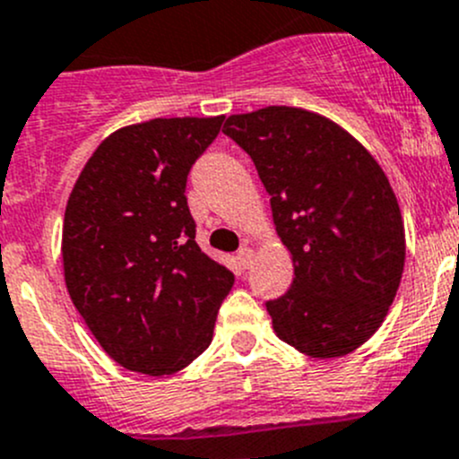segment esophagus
I'll return each mask as SVG.
<instances>
[{"label": "esophagus", "mask_w": 459, "mask_h": 459, "mask_svg": "<svg viewBox=\"0 0 459 459\" xmlns=\"http://www.w3.org/2000/svg\"><path fill=\"white\" fill-rule=\"evenodd\" d=\"M237 259H238V264L243 265V268H247V265L252 264V250H250V247H241V250L237 252Z\"/></svg>", "instance_id": "obj_1"}]
</instances>
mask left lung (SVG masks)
<instances>
[{
  "instance_id": "1",
  "label": "left lung",
  "mask_w": 459,
  "mask_h": 459,
  "mask_svg": "<svg viewBox=\"0 0 459 459\" xmlns=\"http://www.w3.org/2000/svg\"><path fill=\"white\" fill-rule=\"evenodd\" d=\"M222 133L255 161L292 255V286L265 302L274 333L313 358L353 351L385 320L403 273V218L385 173L302 108L232 115Z\"/></svg>"
}]
</instances>
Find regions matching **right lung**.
Returning a JSON list of instances; mask_svg holds the SVG:
<instances>
[{"label":"right lung","mask_w":459,"mask_h":459,"mask_svg":"<svg viewBox=\"0 0 459 459\" xmlns=\"http://www.w3.org/2000/svg\"><path fill=\"white\" fill-rule=\"evenodd\" d=\"M225 117L151 119L112 133L65 209L69 298L130 372H180L209 347L234 274L195 243L186 176Z\"/></svg>","instance_id":"right-lung-1"}]
</instances>
